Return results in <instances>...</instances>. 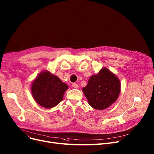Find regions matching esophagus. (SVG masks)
<instances>
[{"mask_svg":"<svg viewBox=\"0 0 154 154\" xmlns=\"http://www.w3.org/2000/svg\"><path fill=\"white\" fill-rule=\"evenodd\" d=\"M72 87H74V88H79V85H78V84H75V83H74V84H72Z\"/></svg>","mask_w":154,"mask_h":154,"instance_id":"34e87169","label":"esophagus"}]
</instances>
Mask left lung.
<instances>
[{
  "label": "left lung",
  "mask_w": 154,
  "mask_h": 154,
  "mask_svg": "<svg viewBox=\"0 0 154 154\" xmlns=\"http://www.w3.org/2000/svg\"><path fill=\"white\" fill-rule=\"evenodd\" d=\"M121 90L120 81L107 68L90 77L86 87L82 88L89 105L98 110L105 109L114 103Z\"/></svg>",
  "instance_id": "left-lung-1"
}]
</instances>
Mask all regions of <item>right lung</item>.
<instances>
[{"mask_svg": "<svg viewBox=\"0 0 154 154\" xmlns=\"http://www.w3.org/2000/svg\"><path fill=\"white\" fill-rule=\"evenodd\" d=\"M67 84L49 71H43L32 84V94L36 103L45 108H51L63 99Z\"/></svg>", "mask_w": 154, "mask_h": 154, "instance_id": "obj_1", "label": "right lung"}]
</instances>
